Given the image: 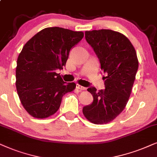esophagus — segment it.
Wrapping results in <instances>:
<instances>
[{
  "label": "esophagus",
  "instance_id": "1",
  "mask_svg": "<svg viewBox=\"0 0 157 157\" xmlns=\"http://www.w3.org/2000/svg\"><path fill=\"white\" fill-rule=\"evenodd\" d=\"M76 88L78 89V90H85V87L81 86L80 85H78V84L76 85Z\"/></svg>",
  "mask_w": 157,
  "mask_h": 157
}]
</instances>
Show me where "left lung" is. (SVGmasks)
<instances>
[{
    "label": "left lung",
    "instance_id": "1",
    "mask_svg": "<svg viewBox=\"0 0 157 157\" xmlns=\"http://www.w3.org/2000/svg\"><path fill=\"white\" fill-rule=\"evenodd\" d=\"M85 39L100 60L105 90L89 87L93 102L85 106L82 113L94 124L113 121L124 110L139 67L136 52L130 40L120 32L110 29L85 31Z\"/></svg>",
    "mask_w": 157,
    "mask_h": 157
}]
</instances>
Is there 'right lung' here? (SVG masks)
<instances>
[{"instance_id": "obj_1", "label": "right lung", "mask_w": 157, "mask_h": 157, "mask_svg": "<svg viewBox=\"0 0 157 157\" xmlns=\"http://www.w3.org/2000/svg\"><path fill=\"white\" fill-rule=\"evenodd\" d=\"M84 36L82 31L45 28L29 39L17 59L16 86L23 107L33 118H46L59 110L62 97L74 90L57 70L63 69L71 48Z\"/></svg>"}]
</instances>
